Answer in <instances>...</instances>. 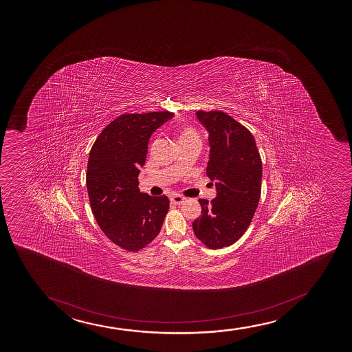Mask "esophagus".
Segmentation results:
<instances>
[{
	"mask_svg": "<svg viewBox=\"0 0 352 352\" xmlns=\"http://www.w3.org/2000/svg\"><path fill=\"white\" fill-rule=\"evenodd\" d=\"M170 201H171L173 204H177V206H179V204H182V203L184 202V197L179 196V195H174V196H171V197H170Z\"/></svg>",
	"mask_w": 352,
	"mask_h": 352,
	"instance_id": "34e87169",
	"label": "esophagus"
}]
</instances>
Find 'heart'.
<instances>
[{"instance_id":"1","label":"heart","mask_w":352,"mask_h":352,"mask_svg":"<svg viewBox=\"0 0 352 352\" xmlns=\"http://www.w3.org/2000/svg\"><path fill=\"white\" fill-rule=\"evenodd\" d=\"M192 138H198V135L194 129L184 126L179 130V135H178V140L181 141H186V140H192Z\"/></svg>"}]
</instances>
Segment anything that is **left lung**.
<instances>
[{
    "instance_id": "1",
    "label": "left lung",
    "mask_w": 352,
    "mask_h": 352,
    "mask_svg": "<svg viewBox=\"0 0 352 352\" xmlns=\"http://www.w3.org/2000/svg\"><path fill=\"white\" fill-rule=\"evenodd\" d=\"M209 133L206 175L217 195L209 202L198 199L202 214L192 229L210 249L237 242L250 226L261 197L262 161L252 133L223 111L196 113Z\"/></svg>"
}]
</instances>
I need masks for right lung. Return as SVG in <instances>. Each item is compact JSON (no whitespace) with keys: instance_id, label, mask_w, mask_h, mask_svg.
Wrapping results in <instances>:
<instances>
[{"instance_id":"1","label":"right lung","mask_w":352,"mask_h":352,"mask_svg":"<svg viewBox=\"0 0 352 352\" xmlns=\"http://www.w3.org/2000/svg\"><path fill=\"white\" fill-rule=\"evenodd\" d=\"M174 113H123L102 130L90 150L87 190L97 224L116 245L128 251L146 247L160 234L169 199L138 189L148 143Z\"/></svg>"}]
</instances>
